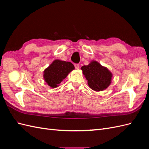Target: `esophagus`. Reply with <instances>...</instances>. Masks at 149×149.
I'll return each mask as SVG.
<instances>
[{
    "mask_svg": "<svg viewBox=\"0 0 149 149\" xmlns=\"http://www.w3.org/2000/svg\"><path fill=\"white\" fill-rule=\"evenodd\" d=\"M74 67H75L76 69H79V65L78 64V63H76V64H74Z\"/></svg>",
    "mask_w": 149,
    "mask_h": 149,
    "instance_id": "1",
    "label": "esophagus"
}]
</instances>
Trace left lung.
Returning <instances> with one entry per match:
<instances>
[{
	"instance_id": "left-lung-1",
	"label": "left lung",
	"mask_w": 149,
	"mask_h": 149,
	"mask_svg": "<svg viewBox=\"0 0 149 149\" xmlns=\"http://www.w3.org/2000/svg\"><path fill=\"white\" fill-rule=\"evenodd\" d=\"M81 69L88 80L89 86L94 91L104 90L111 83L112 73L96 61H91L88 65L82 66Z\"/></svg>"
}]
</instances>
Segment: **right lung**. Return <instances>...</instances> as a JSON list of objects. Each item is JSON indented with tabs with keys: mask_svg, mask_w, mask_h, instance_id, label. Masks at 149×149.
I'll return each instance as SVG.
<instances>
[{
	"mask_svg": "<svg viewBox=\"0 0 149 149\" xmlns=\"http://www.w3.org/2000/svg\"><path fill=\"white\" fill-rule=\"evenodd\" d=\"M74 69V66L71 62L56 60L45 70L43 77L48 86L55 88Z\"/></svg>",
	"mask_w": 149,
	"mask_h": 149,
	"instance_id": "add662e5",
	"label": "right lung"
}]
</instances>
